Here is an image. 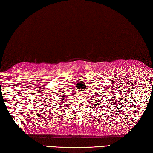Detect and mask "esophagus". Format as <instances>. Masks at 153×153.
<instances>
[{"label": "esophagus", "mask_w": 153, "mask_h": 153, "mask_svg": "<svg viewBox=\"0 0 153 153\" xmlns=\"http://www.w3.org/2000/svg\"><path fill=\"white\" fill-rule=\"evenodd\" d=\"M83 92H80V95H83Z\"/></svg>", "instance_id": "obj_1"}]
</instances>
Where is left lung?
I'll return each instance as SVG.
<instances>
[{
  "label": "left lung",
  "mask_w": 153,
  "mask_h": 153,
  "mask_svg": "<svg viewBox=\"0 0 153 153\" xmlns=\"http://www.w3.org/2000/svg\"><path fill=\"white\" fill-rule=\"evenodd\" d=\"M98 102H99V101H98Z\"/></svg>",
  "instance_id": "1"
}]
</instances>
